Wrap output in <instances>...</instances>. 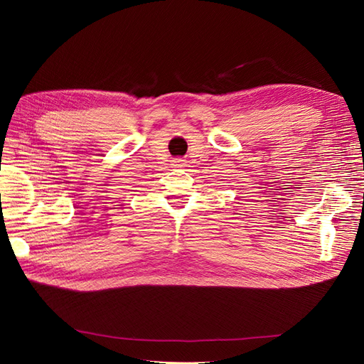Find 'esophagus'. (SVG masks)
Instances as JSON below:
<instances>
[{
	"instance_id": "1",
	"label": "esophagus",
	"mask_w": 364,
	"mask_h": 364,
	"mask_svg": "<svg viewBox=\"0 0 364 364\" xmlns=\"http://www.w3.org/2000/svg\"><path fill=\"white\" fill-rule=\"evenodd\" d=\"M171 165L174 168H182V167H185V159H182V158H176V159H173L171 161Z\"/></svg>"
}]
</instances>
